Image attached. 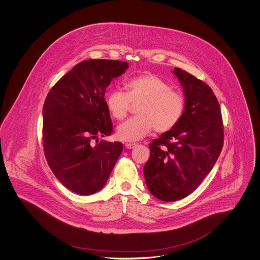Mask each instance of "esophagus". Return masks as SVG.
I'll return each instance as SVG.
<instances>
[{"mask_svg":"<svg viewBox=\"0 0 260 260\" xmlns=\"http://www.w3.org/2000/svg\"><path fill=\"white\" fill-rule=\"evenodd\" d=\"M136 146H137V143H126L125 144V147L127 149L135 148Z\"/></svg>","mask_w":260,"mask_h":260,"instance_id":"34e87169","label":"esophagus"}]
</instances>
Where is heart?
I'll return each instance as SVG.
<instances>
[{"mask_svg":"<svg viewBox=\"0 0 260 260\" xmlns=\"http://www.w3.org/2000/svg\"><path fill=\"white\" fill-rule=\"evenodd\" d=\"M126 92L114 88L107 92L105 102L112 116L121 121L126 117L131 104H136V116L118 127L117 136L123 141H136L154 128L158 134L168 133L178 124L184 108L183 96L171 88L161 78L145 73L127 81Z\"/></svg>","mask_w":260,"mask_h":260,"instance_id":"heart-1","label":"heart"}]
</instances>
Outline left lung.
<instances>
[{"instance_id": "1", "label": "left lung", "mask_w": 260, "mask_h": 260, "mask_svg": "<svg viewBox=\"0 0 260 260\" xmlns=\"http://www.w3.org/2000/svg\"><path fill=\"white\" fill-rule=\"evenodd\" d=\"M173 74L183 87L184 112L173 129L150 143L143 171L149 191L164 202L194 192L217 161L224 141L221 110L212 89L179 68Z\"/></svg>"}]
</instances>
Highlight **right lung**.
<instances>
[{
    "instance_id": "obj_1",
    "label": "right lung",
    "mask_w": 260,
    "mask_h": 260,
    "mask_svg": "<svg viewBox=\"0 0 260 260\" xmlns=\"http://www.w3.org/2000/svg\"><path fill=\"white\" fill-rule=\"evenodd\" d=\"M127 67V62L119 60L80 62L50 88L45 100L46 159L55 177L77 194L90 195L105 185L123 151L121 142L99 137L113 133L106 87Z\"/></svg>"
}]
</instances>
